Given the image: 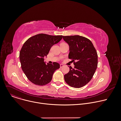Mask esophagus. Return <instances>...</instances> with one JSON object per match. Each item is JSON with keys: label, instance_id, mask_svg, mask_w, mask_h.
Returning a JSON list of instances; mask_svg holds the SVG:
<instances>
[{"label": "esophagus", "instance_id": "obj_1", "mask_svg": "<svg viewBox=\"0 0 121 121\" xmlns=\"http://www.w3.org/2000/svg\"><path fill=\"white\" fill-rule=\"evenodd\" d=\"M63 66H64V65H63V64H60V68H62Z\"/></svg>", "mask_w": 121, "mask_h": 121}]
</instances>
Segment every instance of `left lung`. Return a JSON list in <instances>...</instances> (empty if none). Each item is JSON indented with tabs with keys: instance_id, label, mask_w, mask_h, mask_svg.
<instances>
[{
	"instance_id": "obj_1",
	"label": "left lung",
	"mask_w": 121,
	"mask_h": 121,
	"mask_svg": "<svg viewBox=\"0 0 121 121\" xmlns=\"http://www.w3.org/2000/svg\"><path fill=\"white\" fill-rule=\"evenodd\" d=\"M63 37L69 46L68 57L74 65V68L69 67V72L64 75L65 80L72 87L81 88L91 80L95 73L98 63L97 52L91 41L84 37Z\"/></svg>"
}]
</instances>
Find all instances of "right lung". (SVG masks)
<instances>
[{"label": "right lung", "mask_w": 121, "mask_h": 121, "mask_svg": "<svg viewBox=\"0 0 121 121\" xmlns=\"http://www.w3.org/2000/svg\"><path fill=\"white\" fill-rule=\"evenodd\" d=\"M63 37L41 33L31 37L23 44L19 54L21 67L27 78L33 84L40 86L48 84L55 71L60 68V65L56 62L46 64L44 57Z\"/></svg>", "instance_id": "obj_1"}]
</instances>
